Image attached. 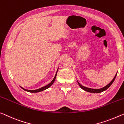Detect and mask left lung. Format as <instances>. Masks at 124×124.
<instances>
[{"label": "left lung", "mask_w": 124, "mask_h": 124, "mask_svg": "<svg viewBox=\"0 0 124 124\" xmlns=\"http://www.w3.org/2000/svg\"><path fill=\"white\" fill-rule=\"evenodd\" d=\"M116 75H117V73L116 74V75H115V76L114 78L112 80V81H111V82L109 83V84H108L107 85V86H105V87H103V88H99V89H93V88H88V87H85V86H83L81 85L80 83H79L78 81V84L79 86H80V87H81V88L82 89V90H84L85 91H87V92H91V93H101V92H103V91H105L106 90H107L109 87H110L111 84H113L115 78H116Z\"/></svg>", "instance_id": "obj_1"}]
</instances>
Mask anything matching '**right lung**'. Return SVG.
<instances>
[{"instance_id":"1","label":"right lung","mask_w":124,"mask_h":124,"mask_svg":"<svg viewBox=\"0 0 124 124\" xmlns=\"http://www.w3.org/2000/svg\"><path fill=\"white\" fill-rule=\"evenodd\" d=\"M58 70H57V71H56V72L55 75V77L53 79V80L51 81V82L49 83V84L48 85H46V86H44V87H41V88H39V89H37V90H26V89L23 88V87H21V86H20V87H21V88L23 89V90H25V91H27V92H31V93H37V92H41V91H44V90H46V89L49 88V87H50V86H51L53 84V83L54 82V81H55V78H56V74H57Z\"/></svg>"}]
</instances>
